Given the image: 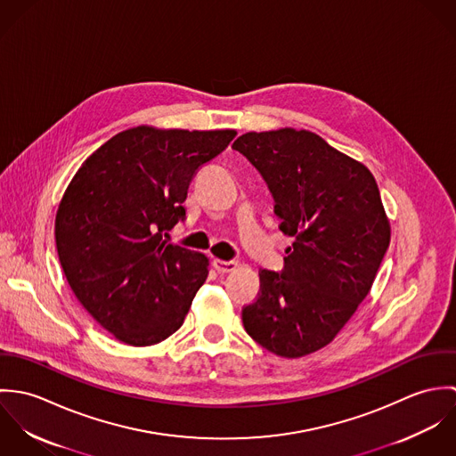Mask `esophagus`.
Listing matches in <instances>:
<instances>
[{"label":"esophagus","mask_w":456,"mask_h":456,"mask_svg":"<svg viewBox=\"0 0 456 456\" xmlns=\"http://www.w3.org/2000/svg\"><path fill=\"white\" fill-rule=\"evenodd\" d=\"M212 265H214V268H216L217 272H221V273L233 272V270H237V266H239L237 261H224L219 260V258H216V260L212 261Z\"/></svg>","instance_id":"1"}]
</instances>
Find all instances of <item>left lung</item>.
<instances>
[{"mask_svg":"<svg viewBox=\"0 0 456 456\" xmlns=\"http://www.w3.org/2000/svg\"><path fill=\"white\" fill-rule=\"evenodd\" d=\"M268 184L279 230L295 239L284 270H260L242 309L251 338L282 358L328 346L369 295L390 246V219L370 170L309 130L249 131L233 145Z\"/></svg>","mask_w":456,"mask_h":456,"instance_id":"obj_1","label":"left lung"}]
</instances>
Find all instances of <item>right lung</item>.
Returning <instances> with one entry per match:
<instances>
[{
  "mask_svg": "<svg viewBox=\"0 0 456 456\" xmlns=\"http://www.w3.org/2000/svg\"><path fill=\"white\" fill-rule=\"evenodd\" d=\"M235 130L140 125L98 147L56 212V248L82 307L118 340L154 346L177 331L208 275V258L163 239L186 210L196 172Z\"/></svg>",
  "mask_w": 456,
  "mask_h": 456,
  "instance_id": "1",
  "label": "right lung"
}]
</instances>
